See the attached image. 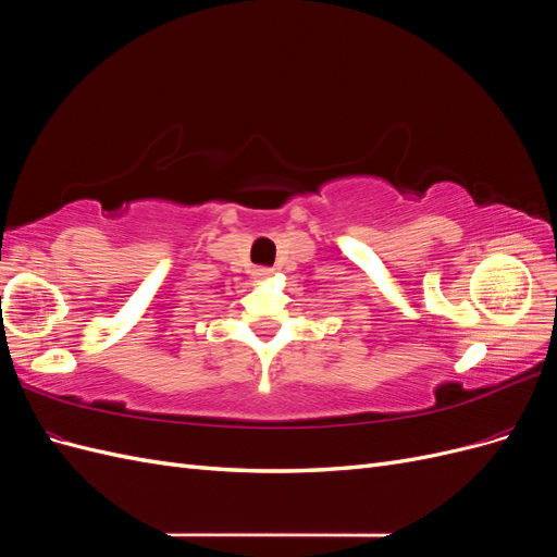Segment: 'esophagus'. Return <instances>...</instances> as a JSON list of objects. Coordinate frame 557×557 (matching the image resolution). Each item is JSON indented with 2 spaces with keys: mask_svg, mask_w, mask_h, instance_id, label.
<instances>
[{
  "mask_svg": "<svg viewBox=\"0 0 557 557\" xmlns=\"http://www.w3.org/2000/svg\"><path fill=\"white\" fill-rule=\"evenodd\" d=\"M252 274H256V278L264 281V278H269V276H272L274 272H272V269H264V267H260V269H256V272H252Z\"/></svg>",
  "mask_w": 557,
  "mask_h": 557,
  "instance_id": "obj_1",
  "label": "esophagus"
}]
</instances>
